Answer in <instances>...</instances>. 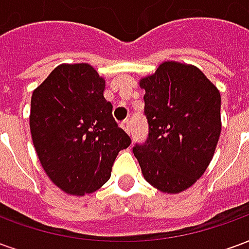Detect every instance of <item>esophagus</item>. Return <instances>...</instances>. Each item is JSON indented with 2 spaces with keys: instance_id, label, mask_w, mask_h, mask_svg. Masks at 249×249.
Wrapping results in <instances>:
<instances>
[{
  "instance_id": "34e87169",
  "label": "esophagus",
  "mask_w": 249,
  "mask_h": 249,
  "mask_svg": "<svg viewBox=\"0 0 249 249\" xmlns=\"http://www.w3.org/2000/svg\"><path fill=\"white\" fill-rule=\"evenodd\" d=\"M121 126H123V129H124L128 135H132V128H133V124H132V121H130V120L124 121V123L121 124Z\"/></svg>"
}]
</instances>
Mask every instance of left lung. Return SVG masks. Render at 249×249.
<instances>
[{
    "label": "left lung",
    "instance_id": "8db88e82",
    "mask_svg": "<svg viewBox=\"0 0 249 249\" xmlns=\"http://www.w3.org/2000/svg\"><path fill=\"white\" fill-rule=\"evenodd\" d=\"M148 137L133 146L144 178L159 191L178 193L203 176L221 132V97L196 66L162 62L142 78Z\"/></svg>",
    "mask_w": 249,
    "mask_h": 249
}]
</instances>
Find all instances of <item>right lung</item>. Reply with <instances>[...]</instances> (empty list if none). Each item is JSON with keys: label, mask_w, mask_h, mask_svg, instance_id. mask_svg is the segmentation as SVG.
I'll use <instances>...</instances> for the list:
<instances>
[{"label": "right lung", "mask_w": 249, "mask_h": 249, "mask_svg": "<svg viewBox=\"0 0 249 249\" xmlns=\"http://www.w3.org/2000/svg\"><path fill=\"white\" fill-rule=\"evenodd\" d=\"M105 81L88 64L60 65L32 94L30 132L46 175L71 195L94 192L110 178L130 137L119 128Z\"/></svg>", "instance_id": "add662e5"}]
</instances>
